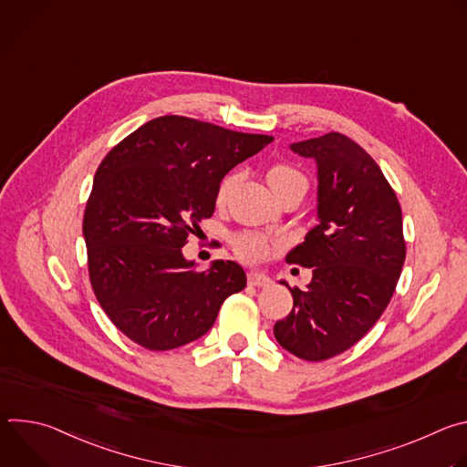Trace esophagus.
Segmentation results:
<instances>
[{"mask_svg":"<svg viewBox=\"0 0 467 467\" xmlns=\"http://www.w3.org/2000/svg\"><path fill=\"white\" fill-rule=\"evenodd\" d=\"M247 283L251 286H268L272 283V279L265 274H260V272H249L247 274Z\"/></svg>","mask_w":467,"mask_h":467,"instance_id":"1","label":"esophagus"}]
</instances>
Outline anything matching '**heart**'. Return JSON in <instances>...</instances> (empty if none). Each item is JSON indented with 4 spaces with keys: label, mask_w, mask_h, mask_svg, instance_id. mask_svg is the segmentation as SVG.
Returning a JSON list of instances; mask_svg holds the SVG:
<instances>
[{
    "label": "heart",
    "mask_w": 467,
    "mask_h": 467,
    "mask_svg": "<svg viewBox=\"0 0 467 467\" xmlns=\"http://www.w3.org/2000/svg\"><path fill=\"white\" fill-rule=\"evenodd\" d=\"M234 179L236 177L231 175L222 182V186L218 190V197L222 199V202L227 197L229 190L233 188ZM268 181H270L275 193L279 190L294 184V182H306L305 177L297 170H294L292 166H286V164L274 166L268 171ZM233 245H234V251L238 253L240 258H244L247 262H256V260H262L268 254H272L277 247V242L274 238H270L268 234H262V233H256V231H244V233H238L233 238Z\"/></svg>",
    "instance_id": "1"
}]
</instances>
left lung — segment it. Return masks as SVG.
Wrapping results in <instances>:
<instances>
[{
	"instance_id": "8db88e82",
	"label": "left lung",
	"mask_w": 467,
	"mask_h": 467,
	"mask_svg": "<svg viewBox=\"0 0 467 467\" xmlns=\"http://www.w3.org/2000/svg\"><path fill=\"white\" fill-rule=\"evenodd\" d=\"M317 166V225L286 262L312 268L290 288L294 308L274 327L292 355L327 360L355 346L388 306L405 264L403 214L379 164L351 139L327 132L290 144Z\"/></svg>"
}]
</instances>
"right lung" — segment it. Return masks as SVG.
Returning a JSON list of instances; mask_svg holds the SVG:
<instances>
[{
  "instance_id": "obj_1",
  "label": "right lung",
  "mask_w": 467,
  "mask_h": 467,
  "mask_svg": "<svg viewBox=\"0 0 467 467\" xmlns=\"http://www.w3.org/2000/svg\"><path fill=\"white\" fill-rule=\"evenodd\" d=\"M272 140L161 116L103 159L83 234L94 294L127 338L150 351L190 344L209 332L223 301L245 288L240 264L214 260L197 272L182 245L214 214L222 179Z\"/></svg>"
}]
</instances>
